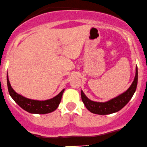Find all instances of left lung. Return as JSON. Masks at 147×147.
<instances>
[{
	"label": "left lung",
	"instance_id": "8db88e82",
	"mask_svg": "<svg viewBox=\"0 0 147 147\" xmlns=\"http://www.w3.org/2000/svg\"><path fill=\"white\" fill-rule=\"evenodd\" d=\"M138 81V69L137 67H136V74L135 78L132 84H131L128 90L124 93L117 96L115 98L112 99L106 102H97L92 101L89 100L82 90H81V97L82 100L85 105L86 108L88 109L92 113L97 114V115H110V114L115 113L118 112L120 109H122L129 101L131 99L133 94H134L137 89Z\"/></svg>",
	"mask_w": 147,
	"mask_h": 147
}]
</instances>
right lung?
Instances as JSON below:
<instances>
[{
    "label": "right lung",
    "instance_id": "add662e5",
    "mask_svg": "<svg viewBox=\"0 0 147 147\" xmlns=\"http://www.w3.org/2000/svg\"><path fill=\"white\" fill-rule=\"evenodd\" d=\"M7 84H8V92L10 97L13 99L15 102L24 110L27 111L29 113L32 114H44L50 113L53 112L58 107L61 101L62 96L65 91L63 89L57 96L50 100H45V101H39V100H34L28 99L20 94H18L14 91L10 85L8 77L7 75Z\"/></svg>",
    "mask_w": 147,
    "mask_h": 147
}]
</instances>
